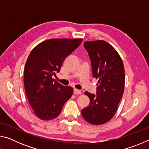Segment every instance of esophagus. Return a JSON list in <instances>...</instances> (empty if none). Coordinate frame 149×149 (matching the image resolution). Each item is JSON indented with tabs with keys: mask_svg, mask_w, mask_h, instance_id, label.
<instances>
[{
	"mask_svg": "<svg viewBox=\"0 0 149 149\" xmlns=\"http://www.w3.org/2000/svg\"><path fill=\"white\" fill-rule=\"evenodd\" d=\"M74 93L75 95H80L81 94V91L80 90L77 89H74Z\"/></svg>",
	"mask_w": 149,
	"mask_h": 149,
	"instance_id": "obj_1",
	"label": "esophagus"
}]
</instances>
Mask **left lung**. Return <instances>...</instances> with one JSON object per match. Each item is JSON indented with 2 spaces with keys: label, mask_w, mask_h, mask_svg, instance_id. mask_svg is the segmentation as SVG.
Here are the masks:
<instances>
[{
  "label": "left lung",
  "mask_w": 149,
  "mask_h": 149,
  "mask_svg": "<svg viewBox=\"0 0 149 149\" xmlns=\"http://www.w3.org/2000/svg\"><path fill=\"white\" fill-rule=\"evenodd\" d=\"M84 47L91 61L93 77L99 81L97 96L85 92L90 104L81 110V115L91 124H104L114 116L122 98L124 66L118 52L105 41H85Z\"/></svg>",
  "instance_id": "8db88e82"
}]
</instances>
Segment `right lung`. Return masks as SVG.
<instances>
[{"label":"right lung","mask_w":149,"mask_h":149,"mask_svg":"<svg viewBox=\"0 0 149 149\" xmlns=\"http://www.w3.org/2000/svg\"><path fill=\"white\" fill-rule=\"evenodd\" d=\"M82 39H48L30 52L24 68V87L34 114L42 120L54 119L73 94L52 77L59 72L64 60L79 46Z\"/></svg>","instance_id":"obj_1"}]
</instances>
